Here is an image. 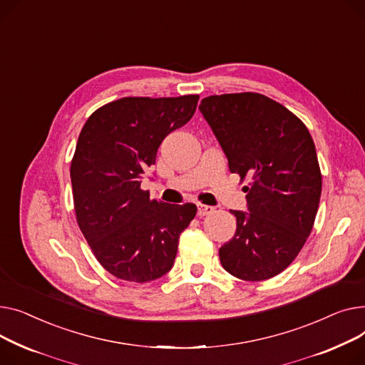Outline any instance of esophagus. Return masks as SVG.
<instances>
[{
  "mask_svg": "<svg viewBox=\"0 0 365 365\" xmlns=\"http://www.w3.org/2000/svg\"><path fill=\"white\" fill-rule=\"evenodd\" d=\"M215 210V207L213 206H209V205H202L199 203L197 205V215L199 217H206V215H210V213Z\"/></svg>",
  "mask_w": 365,
  "mask_h": 365,
  "instance_id": "esophagus-1",
  "label": "esophagus"
}]
</instances>
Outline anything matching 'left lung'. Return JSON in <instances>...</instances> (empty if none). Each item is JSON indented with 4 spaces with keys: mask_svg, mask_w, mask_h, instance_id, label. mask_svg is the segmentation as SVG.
<instances>
[{
    "mask_svg": "<svg viewBox=\"0 0 365 365\" xmlns=\"http://www.w3.org/2000/svg\"><path fill=\"white\" fill-rule=\"evenodd\" d=\"M199 109L228 159L230 173L250 178L247 212L220 249L225 271L261 282L286 269L304 247L321 197L315 145L305 123L258 93L210 96Z\"/></svg>",
    "mask_w": 365,
    "mask_h": 365,
    "instance_id": "1",
    "label": "left lung"
}]
</instances>
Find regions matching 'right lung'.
Masks as SVG:
<instances>
[{"mask_svg": "<svg viewBox=\"0 0 365 365\" xmlns=\"http://www.w3.org/2000/svg\"><path fill=\"white\" fill-rule=\"evenodd\" d=\"M199 96L123 97L85 122L71 163L76 221L97 261L120 280L147 283L174 265L192 203L169 205L141 190L163 138L196 112Z\"/></svg>", "mask_w": 365, "mask_h": 365, "instance_id": "right-lung-1", "label": "right lung"}]
</instances>
